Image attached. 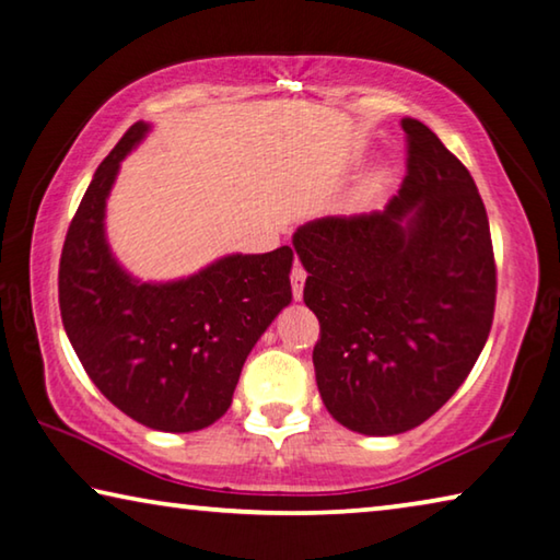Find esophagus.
<instances>
[{"label":"esophagus","mask_w":560,"mask_h":560,"mask_svg":"<svg viewBox=\"0 0 560 560\" xmlns=\"http://www.w3.org/2000/svg\"><path fill=\"white\" fill-rule=\"evenodd\" d=\"M305 278H307V272L302 270V265L300 262L292 265L290 282H292V298H295V300H302V290H305Z\"/></svg>","instance_id":"34e87169"}]
</instances>
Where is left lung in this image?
<instances>
[{
    "mask_svg": "<svg viewBox=\"0 0 560 560\" xmlns=\"http://www.w3.org/2000/svg\"><path fill=\"white\" fill-rule=\"evenodd\" d=\"M401 128L407 176L387 208L310 220L292 235L319 319V397L366 436L409 432L452 399L487 345L497 300L471 173L417 118Z\"/></svg>",
    "mask_w": 560,
    "mask_h": 560,
    "instance_id": "left-lung-1",
    "label": "left lung"
}]
</instances>
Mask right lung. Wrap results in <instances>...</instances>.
<instances>
[{
    "label": "right lung",
    "mask_w": 560,
    "mask_h": 560,
    "mask_svg": "<svg viewBox=\"0 0 560 560\" xmlns=\"http://www.w3.org/2000/svg\"><path fill=\"white\" fill-rule=\"evenodd\" d=\"M151 124L139 121L101 161L59 262L67 337L98 392L155 432H198L225 415L247 354L290 305V245L223 255L188 278H133L106 241V200L121 161Z\"/></svg>",
    "instance_id": "right-lung-1"
}]
</instances>
